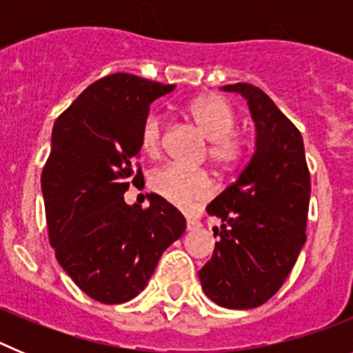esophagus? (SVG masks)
<instances>
[{
    "label": "esophagus",
    "mask_w": 353,
    "mask_h": 353,
    "mask_svg": "<svg viewBox=\"0 0 353 353\" xmlns=\"http://www.w3.org/2000/svg\"><path fill=\"white\" fill-rule=\"evenodd\" d=\"M199 226H201V223H199V221L187 219V230H189V232H194V230H198Z\"/></svg>",
    "instance_id": "esophagus-1"
}]
</instances>
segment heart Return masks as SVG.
<instances>
[{
  "instance_id": "heart-1",
  "label": "heart",
  "mask_w": 353,
  "mask_h": 353,
  "mask_svg": "<svg viewBox=\"0 0 353 353\" xmlns=\"http://www.w3.org/2000/svg\"><path fill=\"white\" fill-rule=\"evenodd\" d=\"M185 114L208 139L207 157L215 168L230 170L239 164L244 154V138L235 130L239 117L232 102L217 93H205L185 105ZM164 129L166 123L162 114L155 111L146 114L139 129V146L143 154L148 157H157L161 154ZM148 187L159 198L179 208L201 203L212 192L207 173L187 171L176 166H164L152 171Z\"/></svg>"
}]
</instances>
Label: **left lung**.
I'll list each match as a JSON object with an SVG mask.
<instances>
[{
    "mask_svg": "<svg viewBox=\"0 0 353 353\" xmlns=\"http://www.w3.org/2000/svg\"><path fill=\"white\" fill-rule=\"evenodd\" d=\"M248 99L256 148L236 182L207 207L221 217L210 261L199 270L208 299L230 310L269 301L286 281L305 242L311 176L299 129L263 90L248 83L223 86Z\"/></svg>",
    "mask_w": 353,
    "mask_h": 353,
    "instance_id": "left-lung-1",
    "label": "left lung"
}]
</instances>
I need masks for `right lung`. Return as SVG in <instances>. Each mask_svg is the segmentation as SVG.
<instances>
[{"mask_svg":"<svg viewBox=\"0 0 353 353\" xmlns=\"http://www.w3.org/2000/svg\"><path fill=\"white\" fill-rule=\"evenodd\" d=\"M173 90L111 74L90 84L52 127L42 170L49 242L72 281L102 304L136 297L162 252L185 232V217L157 194H148L146 208L123 199L130 183L143 182L132 161L150 104Z\"/></svg>","mask_w":353,"mask_h":353,"instance_id":"1","label":"right lung"}]
</instances>
